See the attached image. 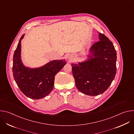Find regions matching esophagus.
<instances>
[{
    "label": "esophagus",
    "instance_id": "esophagus-1",
    "mask_svg": "<svg viewBox=\"0 0 134 134\" xmlns=\"http://www.w3.org/2000/svg\"><path fill=\"white\" fill-rule=\"evenodd\" d=\"M69 60H71V59L70 58H69Z\"/></svg>",
    "mask_w": 134,
    "mask_h": 134
}]
</instances>
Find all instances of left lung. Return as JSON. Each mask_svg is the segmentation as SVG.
<instances>
[{"instance_id": "1", "label": "left lung", "mask_w": 134, "mask_h": 134, "mask_svg": "<svg viewBox=\"0 0 134 134\" xmlns=\"http://www.w3.org/2000/svg\"><path fill=\"white\" fill-rule=\"evenodd\" d=\"M99 41L89 50L87 58L71 64L75 85L82 93L96 96L110 86L116 74L117 53L112 42L99 33Z\"/></svg>"}]
</instances>
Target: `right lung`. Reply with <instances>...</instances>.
<instances>
[{
  "mask_svg": "<svg viewBox=\"0 0 134 134\" xmlns=\"http://www.w3.org/2000/svg\"><path fill=\"white\" fill-rule=\"evenodd\" d=\"M19 41L13 56V72L19 88L30 99L38 100L49 94L53 88L54 76L66 64L65 59L54 60L38 68L24 65L21 59V41Z\"/></svg>",
  "mask_w": 134,
  "mask_h": 134,
  "instance_id": "add662e5",
  "label": "right lung"
}]
</instances>
